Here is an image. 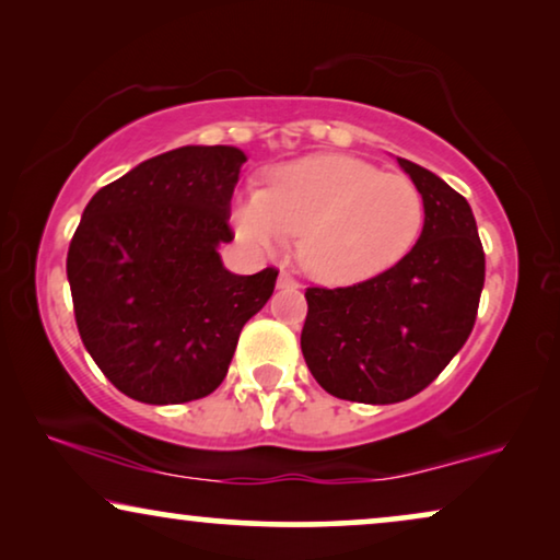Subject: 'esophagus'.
<instances>
[{
	"mask_svg": "<svg viewBox=\"0 0 560 560\" xmlns=\"http://www.w3.org/2000/svg\"><path fill=\"white\" fill-rule=\"evenodd\" d=\"M278 288H280V290H285V288H298V280L293 278V275L280 272V278H278Z\"/></svg>",
	"mask_w": 560,
	"mask_h": 560,
	"instance_id": "obj_1",
	"label": "esophagus"
}]
</instances>
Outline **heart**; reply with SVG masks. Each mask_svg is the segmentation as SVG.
<instances>
[{
  "label": "heart",
  "mask_w": 560,
  "mask_h": 560,
  "mask_svg": "<svg viewBox=\"0 0 560 560\" xmlns=\"http://www.w3.org/2000/svg\"><path fill=\"white\" fill-rule=\"evenodd\" d=\"M232 224L244 244L265 252L285 249L290 236H301L298 259L313 280L357 285L416 247L425 203L405 175L324 152L275 167L267 190L236 194Z\"/></svg>",
  "instance_id": "obj_1"
}]
</instances>
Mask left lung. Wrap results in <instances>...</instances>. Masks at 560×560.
Here are the masks:
<instances>
[{
	"instance_id": "obj_1",
	"label": "left lung",
	"mask_w": 560,
	"mask_h": 560,
	"mask_svg": "<svg viewBox=\"0 0 560 560\" xmlns=\"http://www.w3.org/2000/svg\"><path fill=\"white\" fill-rule=\"evenodd\" d=\"M397 165L425 203L416 247L359 285L305 290V364L326 393L351 402L393 405L431 385L469 339L485 288L469 201L425 167Z\"/></svg>"
}]
</instances>
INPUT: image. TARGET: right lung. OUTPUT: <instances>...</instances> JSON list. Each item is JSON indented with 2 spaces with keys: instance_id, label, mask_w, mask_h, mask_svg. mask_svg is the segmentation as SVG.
Instances as JSON below:
<instances>
[{
  "instance_id": "1",
  "label": "right lung",
  "mask_w": 560,
  "mask_h": 560,
  "mask_svg": "<svg viewBox=\"0 0 560 560\" xmlns=\"http://www.w3.org/2000/svg\"><path fill=\"white\" fill-rule=\"evenodd\" d=\"M247 155L186 144L96 190L68 247L75 326L119 393L148 405L201 400L224 382L278 270L234 275L229 201Z\"/></svg>"
}]
</instances>
